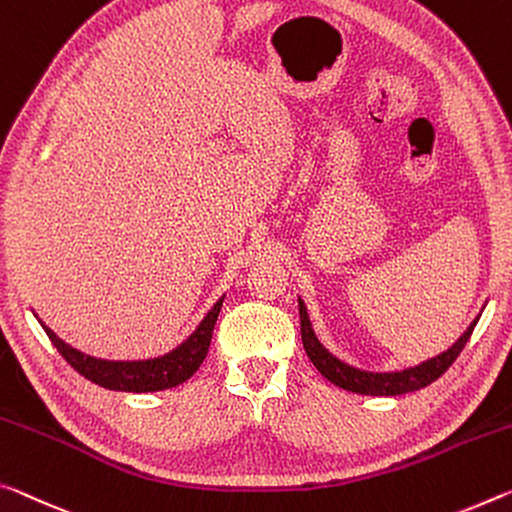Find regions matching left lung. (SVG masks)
I'll return each mask as SVG.
<instances>
[{"label": "left lung", "mask_w": 512, "mask_h": 512, "mask_svg": "<svg viewBox=\"0 0 512 512\" xmlns=\"http://www.w3.org/2000/svg\"><path fill=\"white\" fill-rule=\"evenodd\" d=\"M298 314H300V335H303L305 353L307 358L312 360L314 367L319 369L321 376L328 378L332 385L346 389V392L369 394V396H399V394L417 392V389L431 385L433 380L440 378L442 373L456 362L460 351L469 342V335H472V330L476 328L478 319H481V314H478L476 319L469 323V328L451 344V348H446L444 353L435 355V358H428L424 362L415 364V367H408L401 371H364L344 360H339L337 355H332L328 348L319 342L303 298H298Z\"/></svg>", "instance_id": "8db88e82"}]
</instances>
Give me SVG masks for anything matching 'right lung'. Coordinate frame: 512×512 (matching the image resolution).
I'll list each match as a JSON object with an SVG mask.
<instances>
[{
	"label": "right lung",
	"instance_id": "obj_1",
	"mask_svg": "<svg viewBox=\"0 0 512 512\" xmlns=\"http://www.w3.org/2000/svg\"><path fill=\"white\" fill-rule=\"evenodd\" d=\"M223 298L225 296L216 300L212 310L205 314V319L198 323V328L193 330L180 346H175L173 351L159 355V358H148V360L93 358V355L81 353L77 348H72L70 344L63 342V339L56 335L54 330L47 328L38 316L36 319L47 332V337L52 339L56 351L66 358V362L72 369L81 373L86 380H91V383L100 385L104 389H113V392H134V394L164 392V389L177 387L182 385L184 380H189L193 373L198 371L202 360L207 358Z\"/></svg>",
	"mask_w": 512,
	"mask_h": 512
}]
</instances>
